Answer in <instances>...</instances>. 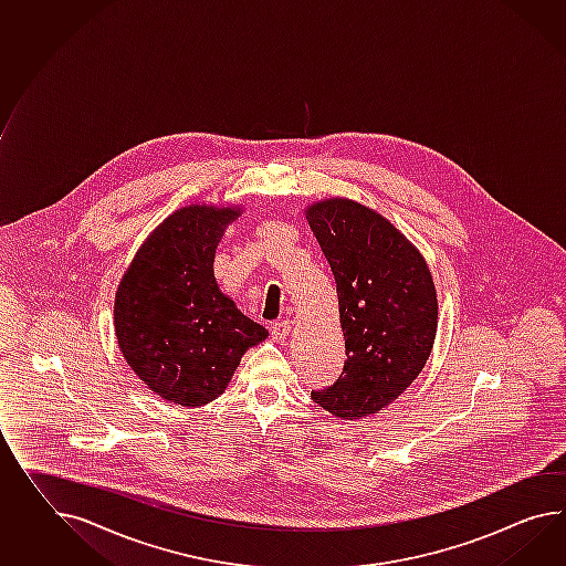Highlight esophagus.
Masks as SVG:
<instances>
[{
  "mask_svg": "<svg viewBox=\"0 0 566 566\" xmlns=\"http://www.w3.org/2000/svg\"><path fill=\"white\" fill-rule=\"evenodd\" d=\"M290 331L291 322H287V319H283V322H273V324H271V336H273V340H283V338H287Z\"/></svg>",
  "mask_w": 566,
  "mask_h": 566,
  "instance_id": "obj_1",
  "label": "esophagus"
}]
</instances>
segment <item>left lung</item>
Wrapping results in <instances>:
<instances>
[{"mask_svg":"<svg viewBox=\"0 0 566 566\" xmlns=\"http://www.w3.org/2000/svg\"><path fill=\"white\" fill-rule=\"evenodd\" d=\"M307 221L333 269L347 355L338 379L312 398L359 419L394 402L429 359L436 285L419 250L376 211L328 199L307 209Z\"/></svg>","mask_w":566,"mask_h":566,"instance_id":"obj_1","label":"left lung"}]
</instances>
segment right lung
<instances>
[{
	"label": "right lung",
	"instance_id": "1",
	"mask_svg": "<svg viewBox=\"0 0 566 566\" xmlns=\"http://www.w3.org/2000/svg\"><path fill=\"white\" fill-rule=\"evenodd\" d=\"M240 209L190 205L139 248L115 300L123 357L151 390L180 406L216 400L266 328L219 291L216 248Z\"/></svg>",
	"mask_w": 566,
	"mask_h": 566
}]
</instances>
